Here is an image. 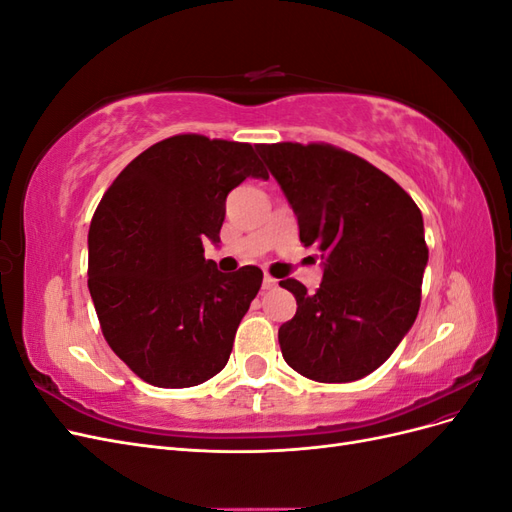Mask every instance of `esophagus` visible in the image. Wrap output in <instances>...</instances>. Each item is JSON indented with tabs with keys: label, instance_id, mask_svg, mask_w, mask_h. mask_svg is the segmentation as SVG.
<instances>
[{
	"label": "esophagus",
	"instance_id": "1",
	"mask_svg": "<svg viewBox=\"0 0 512 512\" xmlns=\"http://www.w3.org/2000/svg\"><path fill=\"white\" fill-rule=\"evenodd\" d=\"M277 286V280L271 275H265V280H262V290H273Z\"/></svg>",
	"mask_w": 512,
	"mask_h": 512
}]
</instances>
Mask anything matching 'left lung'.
I'll list each match as a JSON object with an SVG mask.
<instances>
[{
	"label": "left lung",
	"instance_id": "8db88e82",
	"mask_svg": "<svg viewBox=\"0 0 512 512\" xmlns=\"http://www.w3.org/2000/svg\"><path fill=\"white\" fill-rule=\"evenodd\" d=\"M299 220L305 247L324 258L314 294L280 286L297 314L277 333L286 363L316 382H352L378 369L421 307L429 250L421 209L380 168L327 143L256 145Z\"/></svg>",
	"mask_w": 512,
	"mask_h": 512
}]
</instances>
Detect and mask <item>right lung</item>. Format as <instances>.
Segmentation results:
<instances>
[{
  "mask_svg": "<svg viewBox=\"0 0 512 512\" xmlns=\"http://www.w3.org/2000/svg\"><path fill=\"white\" fill-rule=\"evenodd\" d=\"M267 179L250 143L177 134L136 156L89 228V292L102 335L134 374L185 389L220 374L262 271L222 273L203 241H220L226 196Z\"/></svg>",
  "mask_w": 512,
  "mask_h": 512,
  "instance_id": "add662e5",
  "label": "right lung"
}]
</instances>
